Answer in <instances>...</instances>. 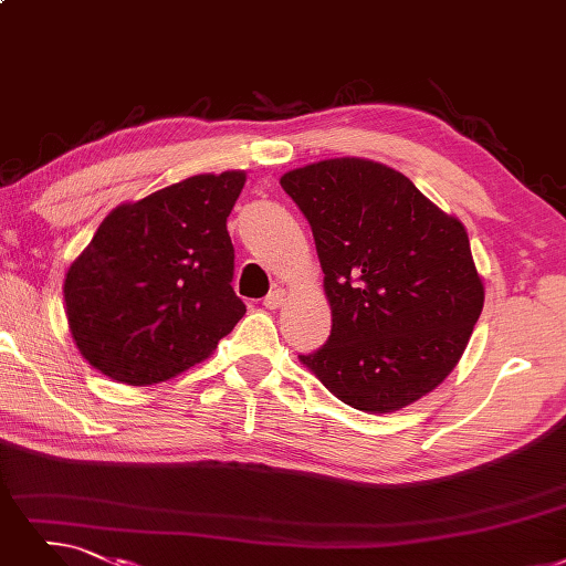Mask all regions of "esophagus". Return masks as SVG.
<instances>
[{
    "label": "esophagus",
    "mask_w": 566,
    "mask_h": 566,
    "mask_svg": "<svg viewBox=\"0 0 566 566\" xmlns=\"http://www.w3.org/2000/svg\"><path fill=\"white\" fill-rule=\"evenodd\" d=\"M283 300H285V290L283 287H274L269 292V295L262 300V304L269 308V311H274V308H279L281 304H283Z\"/></svg>",
    "instance_id": "1"
}]
</instances>
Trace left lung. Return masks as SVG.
Instances as JSON below:
<instances>
[{
	"label": "left lung",
	"mask_w": 566,
	"mask_h": 566,
	"mask_svg": "<svg viewBox=\"0 0 566 566\" xmlns=\"http://www.w3.org/2000/svg\"><path fill=\"white\" fill-rule=\"evenodd\" d=\"M281 186L311 224L332 308L327 344L300 359L357 411L392 413L432 392L485 300L464 224L361 157L292 169Z\"/></svg>",
	"instance_id": "left-lung-1"
}]
</instances>
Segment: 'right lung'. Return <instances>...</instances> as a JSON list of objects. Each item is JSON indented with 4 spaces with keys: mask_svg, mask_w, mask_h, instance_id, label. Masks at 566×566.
I'll return each mask as SVG.
<instances>
[{
    "mask_svg": "<svg viewBox=\"0 0 566 566\" xmlns=\"http://www.w3.org/2000/svg\"><path fill=\"white\" fill-rule=\"evenodd\" d=\"M243 171L199 174L113 209L64 279L81 355L127 386L207 359L243 318L228 216Z\"/></svg>",
    "mask_w": 566,
    "mask_h": 566,
    "instance_id": "right-lung-1",
    "label": "right lung"
}]
</instances>
